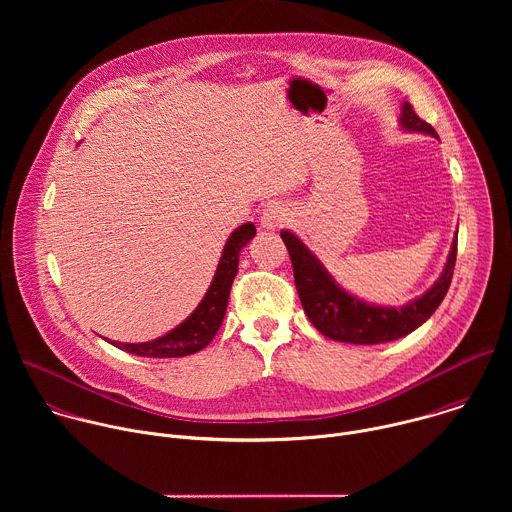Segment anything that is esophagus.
Here are the masks:
<instances>
[{"label":"esophagus","instance_id":"obj_1","mask_svg":"<svg viewBox=\"0 0 512 512\" xmlns=\"http://www.w3.org/2000/svg\"><path fill=\"white\" fill-rule=\"evenodd\" d=\"M291 216V210L285 206V204H269L263 212H261V227L267 229V231H273V229H279L283 227Z\"/></svg>","mask_w":512,"mask_h":512}]
</instances>
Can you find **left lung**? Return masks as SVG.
<instances>
[{
    "mask_svg": "<svg viewBox=\"0 0 512 512\" xmlns=\"http://www.w3.org/2000/svg\"><path fill=\"white\" fill-rule=\"evenodd\" d=\"M399 125L409 133H423L437 137L435 129L419 119L409 103L401 105ZM281 239L289 251L298 296L304 306L306 316L318 332L326 338L348 342V344H381L403 338L417 330L442 304L448 294V287L454 275L456 251H458V231L450 247L448 261L442 275L421 294L419 298L393 306H375L364 302L338 285V281L328 273L324 263L308 249V245L291 231H281Z\"/></svg>",
    "mask_w": 512,
    "mask_h": 512,
    "instance_id": "left-lung-1",
    "label": "left lung"
}]
</instances>
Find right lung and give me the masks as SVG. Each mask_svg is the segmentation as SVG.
Masks as SVG:
<instances>
[{"label":"right lung","instance_id":"obj_1","mask_svg":"<svg viewBox=\"0 0 512 512\" xmlns=\"http://www.w3.org/2000/svg\"><path fill=\"white\" fill-rule=\"evenodd\" d=\"M257 235L253 223H245L231 233L225 243V249L218 259L214 277L206 289L204 298L196 306V310L174 330L168 334L150 340V342H111L119 350H125L135 356H148V358H178L188 356L204 346L216 336L218 328L223 324L227 314V304L231 296V285L239 271V253L241 249Z\"/></svg>","mask_w":512,"mask_h":512}]
</instances>
